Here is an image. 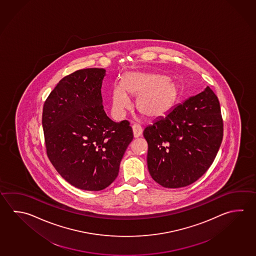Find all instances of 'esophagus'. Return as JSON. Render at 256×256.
<instances>
[{"mask_svg": "<svg viewBox=\"0 0 256 256\" xmlns=\"http://www.w3.org/2000/svg\"><path fill=\"white\" fill-rule=\"evenodd\" d=\"M132 132L135 138H138L142 134V127L140 126L139 124H134L132 126Z\"/></svg>", "mask_w": 256, "mask_h": 256, "instance_id": "esophagus-1", "label": "esophagus"}]
</instances>
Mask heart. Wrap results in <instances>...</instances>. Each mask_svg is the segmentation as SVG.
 I'll return each mask as SVG.
<instances>
[{
    "label": "heart",
    "mask_w": 256,
    "mask_h": 256,
    "mask_svg": "<svg viewBox=\"0 0 256 256\" xmlns=\"http://www.w3.org/2000/svg\"><path fill=\"white\" fill-rule=\"evenodd\" d=\"M138 96L137 107L144 116L157 119L166 116L176 104L180 88L164 74L149 72H128L122 82L112 89V112L117 118L124 116L132 107L130 94Z\"/></svg>",
    "instance_id": "heart-1"
}]
</instances>
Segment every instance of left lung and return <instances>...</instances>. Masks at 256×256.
Here are the masks:
<instances>
[{"label":"left lung","instance_id":"left-lung-1","mask_svg":"<svg viewBox=\"0 0 256 256\" xmlns=\"http://www.w3.org/2000/svg\"><path fill=\"white\" fill-rule=\"evenodd\" d=\"M223 132L218 98L208 86L145 128L150 176L168 188L194 183L214 162Z\"/></svg>","mask_w":256,"mask_h":256}]
</instances>
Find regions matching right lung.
Listing matches in <instances>:
<instances>
[{
	"instance_id": "add662e5",
	"label": "right lung",
	"mask_w": 256,
	"mask_h": 256,
	"mask_svg": "<svg viewBox=\"0 0 256 256\" xmlns=\"http://www.w3.org/2000/svg\"><path fill=\"white\" fill-rule=\"evenodd\" d=\"M104 68L66 76L43 106L46 155L56 172L78 188L99 191L118 176L120 162L134 139L130 122H114L102 106Z\"/></svg>"
}]
</instances>
